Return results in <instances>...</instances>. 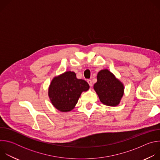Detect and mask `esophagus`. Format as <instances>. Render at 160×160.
Masks as SVG:
<instances>
[{"label":"esophagus","instance_id":"1","mask_svg":"<svg viewBox=\"0 0 160 160\" xmlns=\"http://www.w3.org/2000/svg\"><path fill=\"white\" fill-rule=\"evenodd\" d=\"M87 82H88V83L89 84V85H90V87H92V80H87Z\"/></svg>","mask_w":160,"mask_h":160}]
</instances>
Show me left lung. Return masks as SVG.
Here are the masks:
<instances>
[{
  "instance_id": "1",
  "label": "left lung",
  "mask_w": 160,
  "mask_h": 160,
  "mask_svg": "<svg viewBox=\"0 0 160 160\" xmlns=\"http://www.w3.org/2000/svg\"><path fill=\"white\" fill-rule=\"evenodd\" d=\"M97 79L94 88L101 102L109 106L118 105L123 96V83L107 69L101 70L98 73Z\"/></svg>"
}]
</instances>
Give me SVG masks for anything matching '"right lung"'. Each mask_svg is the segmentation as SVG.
I'll use <instances>...</instances> for the list:
<instances>
[{
	"mask_svg": "<svg viewBox=\"0 0 160 160\" xmlns=\"http://www.w3.org/2000/svg\"><path fill=\"white\" fill-rule=\"evenodd\" d=\"M89 88L88 83L78 79L73 72L65 73L54 77L49 87V97L52 105L62 112L72 110L83 91Z\"/></svg>",
	"mask_w": 160,
	"mask_h": 160,
	"instance_id": "obj_1",
	"label": "right lung"
}]
</instances>
